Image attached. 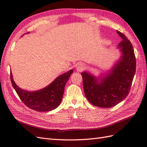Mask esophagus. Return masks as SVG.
Listing matches in <instances>:
<instances>
[{
	"label": "esophagus",
	"mask_w": 147,
	"mask_h": 147,
	"mask_svg": "<svg viewBox=\"0 0 147 147\" xmlns=\"http://www.w3.org/2000/svg\"><path fill=\"white\" fill-rule=\"evenodd\" d=\"M85 65L84 63H79L78 65H77V70L78 71H82V70H83L84 69H85Z\"/></svg>",
	"instance_id": "1"
}]
</instances>
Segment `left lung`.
Here are the masks:
<instances>
[{
	"instance_id": "1",
	"label": "left lung",
	"mask_w": 147,
	"mask_h": 147,
	"mask_svg": "<svg viewBox=\"0 0 147 147\" xmlns=\"http://www.w3.org/2000/svg\"><path fill=\"white\" fill-rule=\"evenodd\" d=\"M117 32L122 38L118 45L121 56L110 72L100 78L87 71L81 73L86 98L92 105L102 108H110L127 97L136 71L133 46L124 34Z\"/></svg>"
}]
</instances>
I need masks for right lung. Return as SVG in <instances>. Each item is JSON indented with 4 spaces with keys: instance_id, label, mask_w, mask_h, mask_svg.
<instances>
[{
    "instance_id": "add662e5",
    "label": "right lung",
    "mask_w": 147,
    "mask_h": 147,
    "mask_svg": "<svg viewBox=\"0 0 147 147\" xmlns=\"http://www.w3.org/2000/svg\"><path fill=\"white\" fill-rule=\"evenodd\" d=\"M72 73L73 70H70L57 77L46 87L34 92L24 90L18 87L13 80L11 71L10 80L19 98L28 108L38 112H48L56 109L60 105L63 97L64 87Z\"/></svg>"
}]
</instances>
